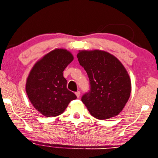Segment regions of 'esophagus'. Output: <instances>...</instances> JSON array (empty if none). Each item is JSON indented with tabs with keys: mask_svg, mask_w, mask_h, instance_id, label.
I'll list each match as a JSON object with an SVG mask.
<instances>
[{
	"mask_svg": "<svg viewBox=\"0 0 158 158\" xmlns=\"http://www.w3.org/2000/svg\"><path fill=\"white\" fill-rule=\"evenodd\" d=\"M75 94H76V96L77 97V98H79V97H80V92H79V91H77V92H76V93H75Z\"/></svg>",
	"mask_w": 158,
	"mask_h": 158,
	"instance_id": "34e87169",
	"label": "esophagus"
}]
</instances>
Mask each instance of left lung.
Returning <instances> with one entry per match:
<instances>
[{
    "mask_svg": "<svg viewBox=\"0 0 158 158\" xmlns=\"http://www.w3.org/2000/svg\"><path fill=\"white\" fill-rule=\"evenodd\" d=\"M77 56L90 80V90L81 101L91 115L101 120L118 115L131 93L127 69L118 59L106 51L79 50Z\"/></svg>",
    "mask_w": 158,
    "mask_h": 158,
    "instance_id": "obj_1",
    "label": "left lung"
}]
</instances>
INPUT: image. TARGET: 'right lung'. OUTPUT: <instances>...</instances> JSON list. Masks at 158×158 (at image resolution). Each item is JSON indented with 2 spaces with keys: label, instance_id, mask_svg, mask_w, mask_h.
Segmentation results:
<instances>
[{
  "label": "right lung",
  "instance_id": "add662e5",
  "mask_svg": "<svg viewBox=\"0 0 158 158\" xmlns=\"http://www.w3.org/2000/svg\"><path fill=\"white\" fill-rule=\"evenodd\" d=\"M70 51L56 48L39 59L26 80L25 90L34 108L45 117H56L64 113L69 103L77 99L67 89L64 71L73 61Z\"/></svg>",
  "mask_w": 158,
  "mask_h": 158
}]
</instances>
